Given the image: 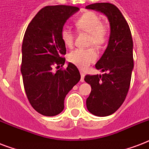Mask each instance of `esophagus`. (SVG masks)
I'll return each instance as SVG.
<instances>
[{"instance_id":"1","label":"esophagus","mask_w":149,"mask_h":149,"mask_svg":"<svg viewBox=\"0 0 149 149\" xmlns=\"http://www.w3.org/2000/svg\"><path fill=\"white\" fill-rule=\"evenodd\" d=\"M84 72H82L81 71V82H84Z\"/></svg>"}]
</instances>
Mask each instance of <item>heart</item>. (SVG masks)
I'll return each instance as SVG.
<instances>
[{
    "mask_svg": "<svg viewBox=\"0 0 149 149\" xmlns=\"http://www.w3.org/2000/svg\"><path fill=\"white\" fill-rule=\"evenodd\" d=\"M80 30L87 32L90 35L89 44L100 48L105 44L108 37V29L101 24V19L96 13L88 12L82 15L76 22ZM61 37L65 45L71 47L73 44V34L68 28H63ZM68 60L81 69H86L97 58V53L93 49H77L68 54Z\"/></svg>",
    "mask_w": 149,
    "mask_h": 149,
    "instance_id": "heart-1",
    "label": "heart"
}]
</instances>
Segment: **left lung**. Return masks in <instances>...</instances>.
Wrapping results in <instances>:
<instances>
[{"mask_svg":"<svg viewBox=\"0 0 149 149\" xmlns=\"http://www.w3.org/2000/svg\"><path fill=\"white\" fill-rule=\"evenodd\" d=\"M85 8L102 13L109 22L108 46L95 65L106 73L84 77L92 88L86 100L88 110L97 116H106L121 106L128 93L133 69V42L128 23L116 6L96 3Z\"/></svg>","mask_w":149,"mask_h":149,"instance_id":"8db88e82","label":"left lung"}]
</instances>
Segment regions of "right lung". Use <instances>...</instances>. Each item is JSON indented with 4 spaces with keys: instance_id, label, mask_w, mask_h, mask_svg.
<instances>
[{
    "instance_id": "add662e5",
    "label": "right lung",
    "mask_w": 149,
    "mask_h": 149,
    "mask_svg": "<svg viewBox=\"0 0 149 149\" xmlns=\"http://www.w3.org/2000/svg\"><path fill=\"white\" fill-rule=\"evenodd\" d=\"M79 10L68 5L46 6L37 13L25 31L21 74L28 100L41 115L61 113L66 95L81 80L78 68L70 62L65 70L52 72L53 66L65 65L66 48L61 32L68 18Z\"/></svg>"
}]
</instances>
